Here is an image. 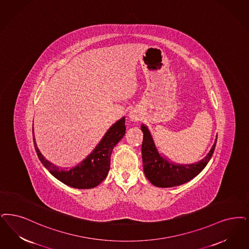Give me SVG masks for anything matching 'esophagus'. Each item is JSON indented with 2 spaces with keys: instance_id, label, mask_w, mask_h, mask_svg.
<instances>
[{
  "instance_id": "1",
  "label": "esophagus",
  "mask_w": 249,
  "mask_h": 249,
  "mask_svg": "<svg viewBox=\"0 0 249 249\" xmlns=\"http://www.w3.org/2000/svg\"><path fill=\"white\" fill-rule=\"evenodd\" d=\"M129 120L131 121H139L141 115L137 110H131L129 113Z\"/></svg>"
}]
</instances>
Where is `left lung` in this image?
Returning a JSON list of instances; mask_svg holds the SVG:
<instances>
[{"mask_svg": "<svg viewBox=\"0 0 249 249\" xmlns=\"http://www.w3.org/2000/svg\"><path fill=\"white\" fill-rule=\"evenodd\" d=\"M141 128L143 133L142 158L144 174L152 184L161 188L178 186L194 179L207 166L216 147L217 138L204 160L192 165L173 164L160 156L147 127L142 125Z\"/></svg>", "mask_w": 249, "mask_h": 249, "instance_id": "left-lung-1", "label": "left lung"}]
</instances>
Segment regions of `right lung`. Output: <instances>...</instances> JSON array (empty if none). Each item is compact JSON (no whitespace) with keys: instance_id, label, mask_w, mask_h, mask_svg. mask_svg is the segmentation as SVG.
Instances as JSON below:
<instances>
[{"instance_id":"1","label":"right lung","mask_w":249,"mask_h":249,"mask_svg":"<svg viewBox=\"0 0 249 249\" xmlns=\"http://www.w3.org/2000/svg\"><path fill=\"white\" fill-rule=\"evenodd\" d=\"M125 131V118H122L112 125L98 145L86 158V160L80 162L77 167L70 169H60L59 167L45 160L35 142L34 133L33 141L34 147L39 159L53 176L70 187L78 189H89L97 186L107 176L112 150L122 139Z\"/></svg>"}]
</instances>
